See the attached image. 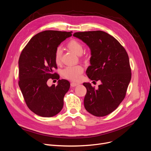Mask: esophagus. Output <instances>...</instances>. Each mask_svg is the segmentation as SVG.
Masks as SVG:
<instances>
[{
    "label": "esophagus",
    "mask_w": 151,
    "mask_h": 151,
    "mask_svg": "<svg viewBox=\"0 0 151 151\" xmlns=\"http://www.w3.org/2000/svg\"><path fill=\"white\" fill-rule=\"evenodd\" d=\"M70 85H71V86H72V87H75V86H76L79 85V84H78V83H74V82H72V83H71V84H70Z\"/></svg>",
    "instance_id": "34e87169"
}]
</instances>
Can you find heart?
Here are the masks:
<instances>
[{"instance_id":"heart-1","label":"heart","mask_w":151,"mask_h":151,"mask_svg":"<svg viewBox=\"0 0 151 151\" xmlns=\"http://www.w3.org/2000/svg\"><path fill=\"white\" fill-rule=\"evenodd\" d=\"M67 47L73 53L78 56L81 55L84 51L83 45L79 42L77 40H71L67 44ZM62 57V49L60 47L56 48L54 53V59L56 64H59L61 63ZM84 69L81 65H75V66H67L64 68L61 74L62 76L71 81H76L81 78V75L83 73Z\"/></svg>"}]
</instances>
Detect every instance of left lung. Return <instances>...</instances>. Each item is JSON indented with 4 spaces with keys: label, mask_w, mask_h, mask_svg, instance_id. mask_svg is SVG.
<instances>
[{
    "label": "left lung",
    "mask_w": 151,
    "mask_h": 151,
    "mask_svg": "<svg viewBox=\"0 0 151 151\" xmlns=\"http://www.w3.org/2000/svg\"><path fill=\"white\" fill-rule=\"evenodd\" d=\"M73 36L82 40L91 50L87 76L92 81L101 82L98 89L90 83H83L87 89L85 109L96 116L107 115L124 99L131 79L127 53L115 37L103 31L76 32Z\"/></svg>",
    "instance_id": "1"
}]
</instances>
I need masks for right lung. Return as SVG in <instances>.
<instances>
[{
  "instance_id": "obj_1",
  "label": "right lung",
  "mask_w": 151,
  "mask_h": 151,
  "mask_svg": "<svg viewBox=\"0 0 151 151\" xmlns=\"http://www.w3.org/2000/svg\"><path fill=\"white\" fill-rule=\"evenodd\" d=\"M72 32L46 30L34 36L22 50L19 59V86L25 103L35 114L42 117L57 115L64 106V97L70 84L59 79L57 86H47L50 78L59 79L54 53Z\"/></svg>"
}]
</instances>
